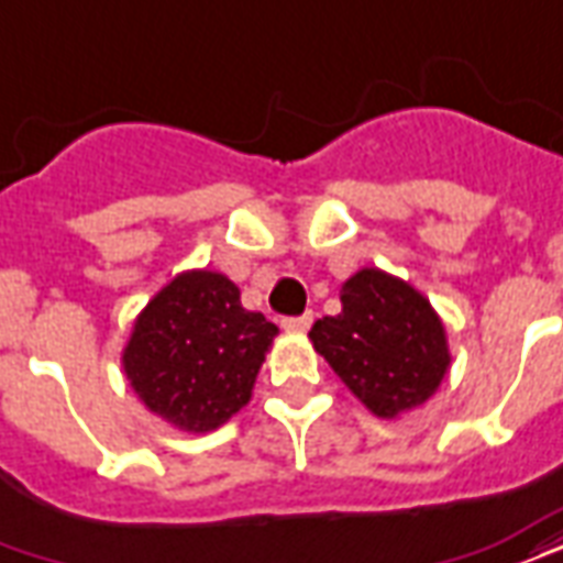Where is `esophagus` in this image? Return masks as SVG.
<instances>
[{
    "label": "esophagus",
    "instance_id": "esophagus-1",
    "mask_svg": "<svg viewBox=\"0 0 563 563\" xmlns=\"http://www.w3.org/2000/svg\"><path fill=\"white\" fill-rule=\"evenodd\" d=\"M310 324H313V313L286 316V319H283V328H286V331H307Z\"/></svg>",
    "mask_w": 563,
    "mask_h": 563
}]
</instances>
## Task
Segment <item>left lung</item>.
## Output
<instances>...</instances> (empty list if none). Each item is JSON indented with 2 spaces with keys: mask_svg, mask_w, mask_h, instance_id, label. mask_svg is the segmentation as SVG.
<instances>
[{
  "mask_svg": "<svg viewBox=\"0 0 563 563\" xmlns=\"http://www.w3.org/2000/svg\"><path fill=\"white\" fill-rule=\"evenodd\" d=\"M340 301L343 310L319 319L310 340L349 390L378 418L427 402L451 364L430 301L378 268L349 277Z\"/></svg>",
  "mask_w": 563,
  "mask_h": 563,
  "instance_id": "1",
  "label": "left lung"
}]
</instances>
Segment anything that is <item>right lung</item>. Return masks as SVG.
I'll list each match as a JSON object with an SVG mask.
<instances>
[{
  "label": "right lung",
  "mask_w": 563,
  "mask_h": 563,
  "mask_svg": "<svg viewBox=\"0 0 563 563\" xmlns=\"http://www.w3.org/2000/svg\"><path fill=\"white\" fill-rule=\"evenodd\" d=\"M277 324L241 307L235 283L187 271L133 324L124 373L145 406L178 430L208 432L250 399Z\"/></svg>",
  "instance_id": "right-lung-1"
}]
</instances>
